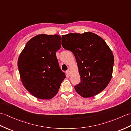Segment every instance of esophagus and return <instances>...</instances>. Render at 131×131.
<instances>
[{
	"label": "esophagus",
	"mask_w": 131,
	"mask_h": 131,
	"mask_svg": "<svg viewBox=\"0 0 131 131\" xmlns=\"http://www.w3.org/2000/svg\"><path fill=\"white\" fill-rule=\"evenodd\" d=\"M66 74H67V75L70 76V72L69 70H67V71H66Z\"/></svg>",
	"instance_id": "obj_1"
}]
</instances>
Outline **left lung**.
<instances>
[{
  "label": "left lung",
  "mask_w": 131,
  "mask_h": 131,
  "mask_svg": "<svg viewBox=\"0 0 131 131\" xmlns=\"http://www.w3.org/2000/svg\"><path fill=\"white\" fill-rule=\"evenodd\" d=\"M62 46L77 60L81 81L75 89L84 98L100 93L107 87L113 72L114 56L105 41L92 32L62 36Z\"/></svg>",
  "instance_id": "8db88e82"
}]
</instances>
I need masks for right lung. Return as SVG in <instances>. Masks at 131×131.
I'll use <instances>...</instances> for the list:
<instances>
[{"mask_svg":"<svg viewBox=\"0 0 131 131\" xmlns=\"http://www.w3.org/2000/svg\"><path fill=\"white\" fill-rule=\"evenodd\" d=\"M61 47L58 35H38L27 42L18 61L20 77L26 89L41 99H50L66 78L56 52Z\"/></svg>","mask_w":131,"mask_h":131,"instance_id":"add662e5","label":"right lung"}]
</instances>
